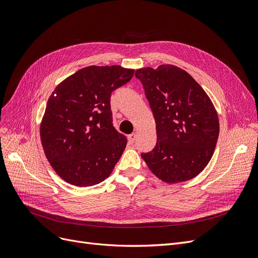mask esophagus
Masks as SVG:
<instances>
[{
	"mask_svg": "<svg viewBox=\"0 0 258 258\" xmlns=\"http://www.w3.org/2000/svg\"><path fill=\"white\" fill-rule=\"evenodd\" d=\"M136 140H137V134L136 133H132V134H130V136H128V143L130 145H132L134 142H136Z\"/></svg>",
	"mask_w": 258,
	"mask_h": 258,
	"instance_id": "1",
	"label": "esophagus"
}]
</instances>
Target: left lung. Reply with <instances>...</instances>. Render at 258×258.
Segmentation results:
<instances>
[{
    "label": "left lung",
    "mask_w": 258,
    "mask_h": 258,
    "mask_svg": "<svg viewBox=\"0 0 258 258\" xmlns=\"http://www.w3.org/2000/svg\"><path fill=\"white\" fill-rule=\"evenodd\" d=\"M156 124L154 149L142 153L151 172L168 183L189 180L206 168L219 133L210 97L189 73L174 65L136 71Z\"/></svg>",
    "instance_id": "obj_1"
}]
</instances>
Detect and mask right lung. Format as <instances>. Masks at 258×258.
Wrapping results in <instances>:
<instances>
[{"label": "right lung", "mask_w": 258, "mask_h": 258, "mask_svg": "<svg viewBox=\"0 0 258 258\" xmlns=\"http://www.w3.org/2000/svg\"><path fill=\"white\" fill-rule=\"evenodd\" d=\"M134 70L89 66L59 83L49 96L40 134L45 155L59 177L77 187L105 180L127 139L115 130L111 92L127 84Z\"/></svg>", "instance_id": "add662e5"}]
</instances>
